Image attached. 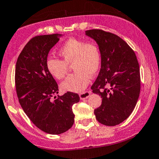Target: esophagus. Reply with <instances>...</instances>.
<instances>
[{
    "label": "esophagus",
    "mask_w": 159,
    "mask_h": 159,
    "mask_svg": "<svg viewBox=\"0 0 159 159\" xmlns=\"http://www.w3.org/2000/svg\"><path fill=\"white\" fill-rule=\"evenodd\" d=\"M90 91H85V92L80 93L79 96H80V98L83 100V99H85V98H88L89 96H90Z\"/></svg>",
    "instance_id": "esophagus-1"
}]
</instances>
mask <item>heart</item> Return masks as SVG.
<instances>
[{
    "mask_svg": "<svg viewBox=\"0 0 159 159\" xmlns=\"http://www.w3.org/2000/svg\"><path fill=\"white\" fill-rule=\"evenodd\" d=\"M60 56L63 60L49 58L46 67L49 74L57 80L66 75L69 66H72L74 73L61 84V90L65 92L79 93L83 91L94 76L101 65V52L98 45L93 41L69 39L60 48Z\"/></svg>",
    "mask_w": 159,
    "mask_h": 159,
    "instance_id": "1",
    "label": "heart"
}]
</instances>
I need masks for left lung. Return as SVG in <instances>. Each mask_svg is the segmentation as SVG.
Instances as JSON below:
<instances>
[{"label":"left lung","instance_id":"8db88e82","mask_svg":"<svg viewBox=\"0 0 159 159\" xmlns=\"http://www.w3.org/2000/svg\"><path fill=\"white\" fill-rule=\"evenodd\" d=\"M86 35L96 42L101 52V69L91 90L102 101L94 114L100 123L114 126L130 116L139 98V63L120 36L99 29L86 30Z\"/></svg>","mask_w":159,"mask_h":159}]
</instances>
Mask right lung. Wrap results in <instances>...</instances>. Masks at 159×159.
<instances>
[{
  "label": "right lung",
  "mask_w": 159,
  "mask_h": 159,
  "mask_svg": "<svg viewBox=\"0 0 159 159\" xmlns=\"http://www.w3.org/2000/svg\"><path fill=\"white\" fill-rule=\"evenodd\" d=\"M61 34L36 36L27 43L16 65L15 82L19 101L32 123L43 132L60 134L74 123L72 105L80 101L77 93L57 97L58 85L46 67L49 51Z\"/></svg>",
  "instance_id": "obj_1"
}]
</instances>
